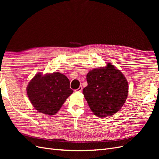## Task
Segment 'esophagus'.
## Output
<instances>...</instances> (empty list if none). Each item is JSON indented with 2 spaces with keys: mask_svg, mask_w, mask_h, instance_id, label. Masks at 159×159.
<instances>
[{
  "mask_svg": "<svg viewBox=\"0 0 159 159\" xmlns=\"http://www.w3.org/2000/svg\"><path fill=\"white\" fill-rule=\"evenodd\" d=\"M82 89H83L82 86H80L79 88H78L77 89H75V91H76V92H81V91H82Z\"/></svg>",
  "mask_w": 159,
  "mask_h": 159,
  "instance_id": "obj_1",
  "label": "esophagus"
}]
</instances>
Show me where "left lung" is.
Returning <instances> with one entry per match:
<instances>
[{"label": "left lung", "mask_w": 159, "mask_h": 159, "mask_svg": "<svg viewBox=\"0 0 159 159\" xmlns=\"http://www.w3.org/2000/svg\"><path fill=\"white\" fill-rule=\"evenodd\" d=\"M83 94L93 113L99 117L111 116L122 107L128 95V82L122 72L111 64L89 71Z\"/></svg>", "instance_id": "obj_1"}]
</instances>
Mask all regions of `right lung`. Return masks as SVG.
Returning <instances> with one entry per match:
<instances>
[{"instance_id": "add662e5", "label": "right lung", "mask_w": 159, "mask_h": 159, "mask_svg": "<svg viewBox=\"0 0 159 159\" xmlns=\"http://www.w3.org/2000/svg\"><path fill=\"white\" fill-rule=\"evenodd\" d=\"M26 91L33 107L49 115L58 111L74 91L70 88L68 78L59 72L44 75L37 74L28 84Z\"/></svg>"}]
</instances>
